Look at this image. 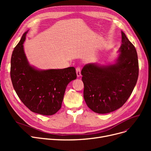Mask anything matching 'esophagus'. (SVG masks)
Instances as JSON below:
<instances>
[{"label":"esophagus","mask_w":151,"mask_h":151,"mask_svg":"<svg viewBox=\"0 0 151 151\" xmlns=\"http://www.w3.org/2000/svg\"><path fill=\"white\" fill-rule=\"evenodd\" d=\"M76 75H77V76L78 77H80L81 76V68L80 67L78 66L76 68Z\"/></svg>","instance_id":"34e87169"}]
</instances>
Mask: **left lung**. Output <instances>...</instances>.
<instances>
[{
    "label": "left lung",
    "mask_w": 151,
    "mask_h": 151,
    "mask_svg": "<svg viewBox=\"0 0 151 151\" xmlns=\"http://www.w3.org/2000/svg\"><path fill=\"white\" fill-rule=\"evenodd\" d=\"M119 51L121 53L114 65L100 67L88 63L81 70L84 100L97 113H109L122 106L137 84V52L123 32Z\"/></svg>",
    "instance_id": "obj_1"
}]
</instances>
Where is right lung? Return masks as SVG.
I'll list each match as a JSON object with an SVG mask.
<instances>
[{
  "label": "right lung",
  "instance_id": "1",
  "mask_svg": "<svg viewBox=\"0 0 151 151\" xmlns=\"http://www.w3.org/2000/svg\"><path fill=\"white\" fill-rule=\"evenodd\" d=\"M27 32L15 46L11 58L10 77L18 97L31 111L45 116L56 113L68 84L76 78L75 67L38 71L29 65L23 50Z\"/></svg>",
  "mask_w": 151,
  "mask_h": 151
}]
</instances>
